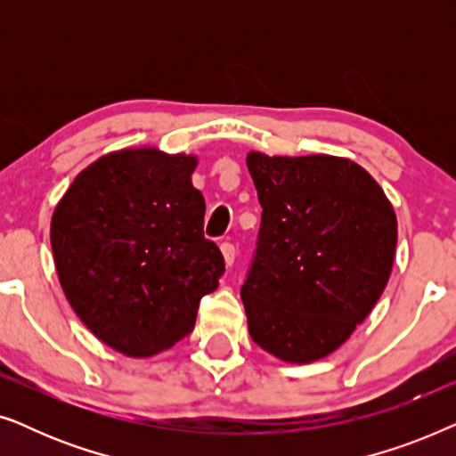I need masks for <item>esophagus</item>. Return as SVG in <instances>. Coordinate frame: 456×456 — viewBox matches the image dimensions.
<instances>
[{
	"mask_svg": "<svg viewBox=\"0 0 456 456\" xmlns=\"http://www.w3.org/2000/svg\"><path fill=\"white\" fill-rule=\"evenodd\" d=\"M220 248H222L224 261H226V265L230 267V265L234 264V259H236V248H234V245H232V242H222Z\"/></svg>",
	"mask_w": 456,
	"mask_h": 456,
	"instance_id": "esophagus-1",
	"label": "esophagus"
}]
</instances>
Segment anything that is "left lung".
<instances>
[{"label": "left lung", "mask_w": 456, "mask_h": 456, "mask_svg": "<svg viewBox=\"0 0 456 456\" xmlns=\"http://www.w3.org/2000/svg\"><path fill=\"white\" fill-rule=\"evenodd\" d=\"M264 214L240 298L253 342L286 363L345 345L388 284L396 214L359 164L334 155L251 151Z\"/></svg>", "instance_id": "8db88e82"}]
</instances>
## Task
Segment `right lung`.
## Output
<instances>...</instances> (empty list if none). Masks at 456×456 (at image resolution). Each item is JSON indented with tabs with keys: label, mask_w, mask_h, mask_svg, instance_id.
<instances>
[{
	"label": "right lung",
	"mask_w": 456,
	"mask_h": 456,
	"mask_svg": "<svg viewBox=\"0 0 456 456\" xmlns=\"http://www.w3.org/2000/svg\"><path fill=\"white\" fill-rule=\"evenodd\" d=\"M197 158L155 147L103 155L74 178L52 217L61 290L99 340L151 357L195 328L224 257L203 236Z\"/></svg>",
	"instance_id": "add662e5"
}]
</instances>
